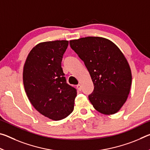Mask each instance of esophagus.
I'll return each mask as SVG.
<instances>
[{"label":"esophagus","mask_w":150,"mask_h":150,"mask_svg":"<svg viewBox=\"0 0 150 150\" xmlns=\"http://www.w3.org/2000/svg\"><path fill=\"white\" fill-rule=\"evenodd\" d=\"M77 89H78L79 91H81V85H80V84L77 85Z\"/></svg>","instance_id":"esophagus-1"}]
</instances>
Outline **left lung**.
<instances>
[{
    "instance_id": "obj_1",
    "label": "left lung",
    "mask_w": 150,
    "mask_h": 150,
    "mask_svg": "<svg viewBox=\"0 0 150 150\" xmlns=\"http://www.w3.org/2000/svg\"><path fill=\"white\" fill-rule=\"evenodd\" d=\"M70 46L83 61L94 84L88 99L104 115H113L127 100L132 83V73L126 57L110 40L86 37L71 40Z\"/></svg>"
}]
</instances>
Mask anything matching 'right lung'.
Returning <instances> with one entry per match:
<instances>
[{"instance_id": "add662e5", "label": "right lung", "mask_w": 150, "mask_h": 150, "mask_svg": "<svg viewBox=\"0 0 150 150\" xmlns=\"http://www.w3.org/2000/svg\"><path fill=\"white\" fill-rule=\"evenodd\" d=\"M67 40L45 42L30 51L23 70L28 98L42 115L59 120L73 110L77 90L67 84L62 68Z\"/></svg>"}]
</instances>
